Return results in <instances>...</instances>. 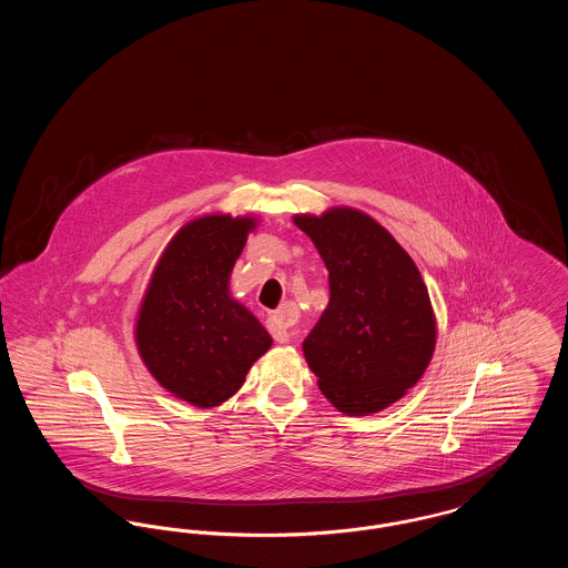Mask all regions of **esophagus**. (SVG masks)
Returning <instances> with one entry per match:
<instances>
[{"label":"esophagus","mask_w":568,"mask_h":568,"mask_svg":"<svg viewBox=\"0 0 568 568\" xmlns=\"http://www.w3.org/2000/svg\"><path fill=\"white\" fill-rule=\"evenodd\" d=\"M296 315V308L292 304H285L281 311L272 313L268 317V329L276 343H290L292 341V320Z\"/></svg>","instance_id":"obj_1"}]
</instances>
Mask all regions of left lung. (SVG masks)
Masks as SVG:
<instances>
[{
  "label": "left lung",
  "mask_w": 568,
  "mask_h": 568,
  "mask_svg": "<svg viewBox=\"0 0 568 568\" xmlns=\"http://www.w3.org/2000/svg\"><path fill=\"white\" fill-rule=\"evenodd\" d=\"M294 223L329 272V302L302 343L325 398L347 415L394 405L426 373L436 322L415 262L373 216L329 209Z\"/></svg>",
  "instance_id": "obj_1"
}]
</instances>
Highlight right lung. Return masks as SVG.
Returning <instances> with one entry per match:
<instances>
[{"instance_id": "add662e5", "label": "right lung", "mask_w": 568, "mask_h": 568, "mask_svg": "<svg viewBox=\"0 0 568 568\" xmlns=\"http://www.w3.org/2000/svg\"><path fill=\"white\" fill-rule=\"evenodd\" d=\"M251 216L209 215L183 225L153 271L135 322V345L149 373L170 394L200 408L243 387L271 334L230 296Z\"/></svg>"}]
</instances>
